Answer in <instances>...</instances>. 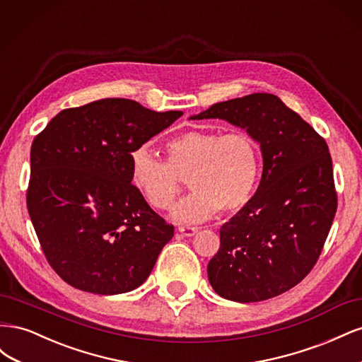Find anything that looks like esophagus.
I'll return each mask as SVG.
<instances>
[{
	"label": "esophagus",
	"instance_id": "obj_1",
	"mask_svg": "<svg viewBox=\"0 0 362 362\" xmlns=\"http://www.w3.org/2000/svg\"><path fill=\"white\" fill-rule=\"evenodd\" d=\"M178 233L184 237H193L196 233H198V228H194V226H178Z\"/></svg>",
	"mask_w": 362,
	"mask_h": 362
}]
</instances>
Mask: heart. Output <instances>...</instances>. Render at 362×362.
Here are the masks:
<instances>
[{
	"instance_id": "obj_1",
	"label": "heart",
	"mask_w": 362,
	"mask_h": 362,
	"mask_svg": "<svg viewBox=\"0 0 362 362\" xmlns=\"http://www.w3.org/2000/svg\"><path fill=\"white\" fill-rule=\"evenodd\" d=\"M168 161L146 145L129 152V180L144 201L166 210L189 180L193 193L173 206L175 222L199 223L218 210L233 213L255 193L261 172L258 141L246 131H187L166 144Z\"/></svg>"
}]
</instances>
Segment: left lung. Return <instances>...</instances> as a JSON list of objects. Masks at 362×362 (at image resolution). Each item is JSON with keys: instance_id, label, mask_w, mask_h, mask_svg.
I'll return each instance as SVG.
<instances>
[{"instance_id": "1", "label": "left lung", "mask_w": 362, "mask_h": 362, "mask_svg": "<svg viewBox=\"0 0 362 362\" xmlns=\"http://www.w3.org/2000/svg\"><path fill=\"white\" fill-rule=\"evenodd\" d=\"M190 119L246 129L262 157L257 193L221 228V247L206 267L213 290L242 303L288 291L319 259L337 211L325 139L272 93L217 103Z\"/></svg>"}]
</instances>
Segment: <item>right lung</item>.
I'll use <instances>...</instances> for the list:
<instances>
[{"label": "right lung", "mask_w": 362, "mask_h": 362, "mask_svg": "<svg viewBox=\"0 0 362 362\" xmlns=\"http://www.w3.org/2000/svg\"><path fill=\"white\" fill-rule=\"evenodd\" d=\"M182 116L105 98L66 108L33 140L27 206L51 267L95 294L140 287L170 238L129 180V152Z\"/></svg>", "instance_id": "right-lung-1"}]
</instances>
